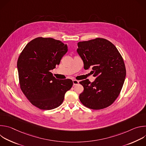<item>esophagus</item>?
Wrapping results in <instances>:
<instances>
[{
	"label": "esophagus",
	"mask_w": 146,
	"mask_h": 146,
	"mask_svg": "<svg viewBox=\"0 0 146 146\" xmlns=\"http://www.w3.org/2000/svg\"><path fill=\"white\" fill-rule=\"evenodd\" d=\"M73 85L75 86V85H77L78 83H79V81L76 80H73Z\"/></svg>",
	"instance_id": "34e87169"
}]
</instances>
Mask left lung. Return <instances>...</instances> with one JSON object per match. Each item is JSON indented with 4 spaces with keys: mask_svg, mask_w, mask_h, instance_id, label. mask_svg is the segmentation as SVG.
Here are the masks:
<instances>
[{
    "mask_svg": "<svg viewBox=\"0 0 146 146\" xmlns=\"http://www.w3.org/2000/svg\"><path fill=\"white\" fill-rule=\"evenodd\" d=\"M77 51L84 62V68H92L96 77L80 82L84 87L79 99L83 105L100 110L109 107L119 96L126 76L123 58L115 46L109 40L96 38L78 43Z\"/></svg>",
    "mask_w": 146,
    "mask_h": 146,
    "instance_id": "obj_1",
    "label": "left lung"
}]
</instances>
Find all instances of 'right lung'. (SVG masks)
Here are the masks:
<instances>
[{
    "label": "right lung",
    "instance_id": "right-lung-1",
    "mask_svg": "<svg viewBox=\"0 0 146 146\" xmlns=\"http://www.w3.org/2000/svg\"><path fill=\"white\" fill-rule=\"evenodd\" d=\"M68 51L67 44L52 38L37 37L29 42L18 61L20 88L33 105L41 110L59 107L73 86L70 79L55 78L51 70Z\"/></svg>",
    "mask_w": 146,
    "mask_h": 146
}]
</instances>
